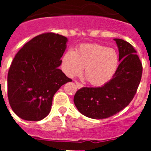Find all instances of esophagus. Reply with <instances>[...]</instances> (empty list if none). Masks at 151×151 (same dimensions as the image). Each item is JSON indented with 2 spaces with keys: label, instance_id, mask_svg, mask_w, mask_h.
Segmentation results:
<instances>
[{
  "label": "esophagus",
  "instance_id": "1",
  "mask_svg": "<svg viewBox=\"0 0 151 151\" xmlns=\"http://www.w3.org/2000/svg\"><path fill=\"white\" fill-rule=\"evenodd\" d=\"M76 87L78 88H82L83 87V85L78 82H76Z\"/></svg>",
  "mask_w": 151,
  "mask_h": 151
}]
</instances>
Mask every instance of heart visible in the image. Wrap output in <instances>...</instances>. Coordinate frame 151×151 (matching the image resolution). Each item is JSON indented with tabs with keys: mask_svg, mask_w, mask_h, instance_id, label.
<instances>
[{
	"mask_svg": "<svg viewBox=\"0 0 151 151\" xmlns=\"http://www.w3.org/2000/svg\"><path fill=\"white\" fill-rule=\"evenodd\" d=\"M119 64L117 52L112 48L97 44L82 45L74 52L68 51L62 59L64 73L70 78L82 73L94 86L107 83L116 71Z\"/></svg>",
	"mask_w": 151,
	"mask_h": 151,
	"instance_id": "b5f03b06",
	"label": "heart"
}]
</instances>
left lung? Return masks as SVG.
I'll return each mask as SVG.
<instances>
[{
    "instance_id": "8db88e82",
    "label": "left lung",
    "mask_w": 151,
    "mask_h": 151,
    "mask_svg": "<svg viewBox=\"0 0 151 151\" xmlns=\"http://www.w3.org/2000/svg\"><path fill=\"white\" fill-rule=\"evenodd\" d=\"M119 50L118 66L113 78L101 87H84L77 91L74 104L80 113L103 119L123 110L132 101L142 75V64L137 51L129 42L114 38Z\"/></svg>"
}]
</instances>
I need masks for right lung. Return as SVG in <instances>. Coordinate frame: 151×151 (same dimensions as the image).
<instances>
[{"mask_svg": "<svg viewBox=\"0 0 151 151\" xmlns=\"http://www.w3.org/2000/svg\"><path fill=\"white\" fill-rule=\"evenodd\" d=\"M67 38L55 33L36 36L22 47L7 76L8 100L19 118L39 121L48 115L53 97L64 84L72 82L59 66Z\"/></svg>", "mask_w": 151, "mask_h": 151, "instance_id": "obj_1", "label": "right lung"}]
</instances>
